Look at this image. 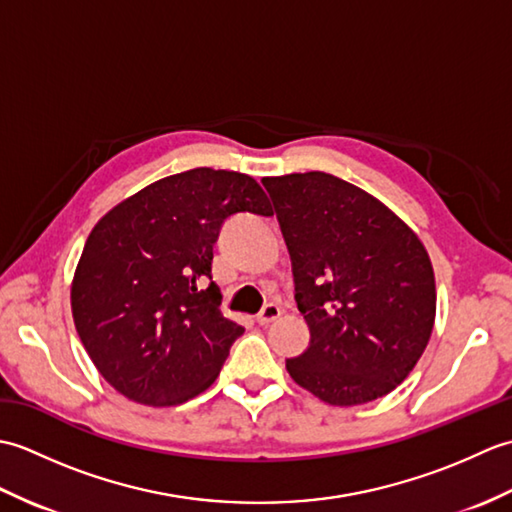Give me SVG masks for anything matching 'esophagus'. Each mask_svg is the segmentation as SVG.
<instances>
[{"label":"esophagus","mask_w":512,"mask_h":512,"mask_svg":"<svg viewBox=\"0 0 512 512\" xmlns=\"http://www.w3.org/2000/svg\"><path fill=\"white\" fill-rule=\"evenodd\" d=\"M279 314H281V308L277 306V303H266V306L262 308V312L257 314V323L259 325L273 323L275 319H279Z\"/></svg>","instance_id":"1"}]
</instances>
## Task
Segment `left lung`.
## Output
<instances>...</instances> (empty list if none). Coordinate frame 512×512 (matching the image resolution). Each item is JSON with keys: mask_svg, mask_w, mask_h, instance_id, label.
I'll list each match as a JSON object with an SVG mask.
<instances>
[{"mask_svg": "<svg viewBox=\"0 0 512 512\" xmlns=\"http://www.w3.org/2000/svg\"><path fill=\"white\" fill-rule=\"evenodd\" d=\"M286 239L308 350L288 358L297 385L339 407L396 389L436 319V281L411 228L330 173L264 178Z\"/></svg>", "mask_w": 512, "mask_h": 512, "instance_id": "left-lung-1", "label": "left lung"}]
</instances>
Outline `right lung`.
I'll return each mask as SVG.
<instances>
[{"label":"right lung","mask_w":512,"mask_h":512,"mask_svg":"<svg viewBox=\"0 0 512 512\" xmlns=\"http://www.w3.org/2000/svg\"><path fill=\"white\" fill-rule=\"evenodd\" d=\"M273 215L246 173L191 169L127 198L92 228L72 281L76 332L116 391L182 405L220 374L242 325L220 312L211 264L228 217Z\"/></svg>","instance_id":"add662e5"}]
</instances>
